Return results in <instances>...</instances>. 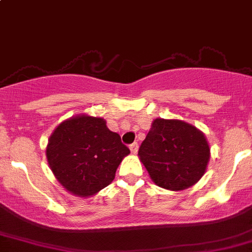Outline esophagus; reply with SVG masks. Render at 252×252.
<instances>
[{
    "label": "esophagus",
    "instance_id": "34e87169",
    "mask_svg": "<svg viewBox=\"0 0 252 252\" xmlns=\"http://www.w3.org/2000/svg\"><path fill=\"white\" fill-rule=\"evenodd\" d=\"M130 150H131V152L133 153V155H135V153H137V150H138V143H137V142L131 143V145H130Z\"/></svg>",
    "mask_w": 252,
    "mask_h": 252
}]
</instances>
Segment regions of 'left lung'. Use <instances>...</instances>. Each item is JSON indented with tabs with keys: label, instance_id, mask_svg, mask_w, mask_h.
Wrapping results in <instances>:
<instances>
[{
	"label": "left lung",
	"instance_id": "1",
	"mask_svg": "<svg viewBox=\"0 0 252 252\" xmlns=\"http://www.w3.org/2000/svg\"><path fill=\"white\" fill-rule=\"evenodd\" d=\"M138 156L158 187L183 190L203 177L210 150L204 135L191 125L156 119Z\"/></svg>",
	"mask_w": 252,
	"mask_h": 252
}]
</instances>
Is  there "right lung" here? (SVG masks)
<instances>
[{
	"instance_id": "obj_1",
	"label": "right lung",
	"mask_w": 252,
	"mask_h": 252,
	"mask_svg": "<svg viewBox=\"0 0 252 252\" xmlns=\"http://www.w3.org/2000/svg\"><path fill=\"white\" fill-rule=\"evenodd\" d=\"M130 153L119 133L101 117L76 116L52 133L47 159L59 183L79 196L94 195L109 186L122 158Z\"/></svg>"
}]
</instances>
